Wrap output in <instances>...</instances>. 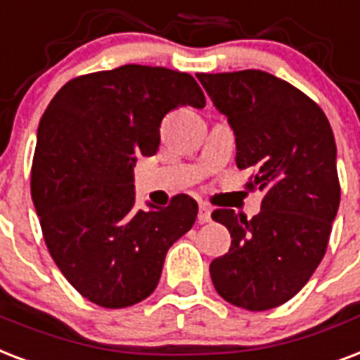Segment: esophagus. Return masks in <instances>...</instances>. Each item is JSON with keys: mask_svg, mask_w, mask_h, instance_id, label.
Segmentation results:
<instances>
[{"mask_svg": "<svg viewBox=\"0 0 360 360\" xmlns=\"http://www.w3.org/2000/svg\"><path fill=\"white\" fill-rule=\"evenodd\" d=\"M210 219H212L210 208H208L206 205H200L199 206V221H200V224H208Z\"/></svg>", "mask_w": 360, "mask_h": 360, "instance_id": "obj_1", "label": "esophagus"}]
</instances>
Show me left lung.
<instances>
[{"instance_id": "1", "label": "left lung", "mask_w": 360, "mask_h": 360, "mask_svg": "<svg viewBox=\"0 0 360 360\" xmlns=\"http://www.w3.org/2000/svg\"><path fill=\"white\" fill-rule=\"evenodd\" d=\"M236 136V167L263 191L252 219L229 208L212 219L231 233L229 252L210 263L221 299L263 311L293 299L327 252L340 205L336 142L327 116L299 88L259 69L197 73Z\"/></svg>"}]
</instances>
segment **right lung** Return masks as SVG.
Instances as JSON below:
<instances>
[{
  "label": "right lung",
  "instance_id": "1",
  "mask_svg": "<svg viewBox=\"0 0 360 360\" xmlns=\"http://www.w3.org/2000/svg\"><path fill=\"white\" fill-rule=\"evenodd\" d=\"M184 105H206L191 75L129 63L71 79L39 122L33 205L54 263L94 304L150 297L169 248L197 219L189 195L136 210L133 191L136 158L158 152L161 120Z\"/></svg>",
  "mask_w": 360,
  "mask_h": 360
}]
</instances>
